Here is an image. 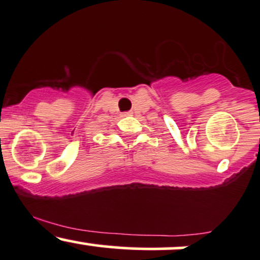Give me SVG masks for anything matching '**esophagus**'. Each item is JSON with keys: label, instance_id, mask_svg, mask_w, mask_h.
<instances>
[{"label": "esophagus", "instance_id": "1", "mask_svg": "<svg viewBox=\"0 0 260 260\" xmlns=\"http://www.w3.org/2000/svg\"><path fill=\"white\" fill-rule=\"evenodd\" d=\"M131 114H133V112H124L123 113L124 117H127V115H131Z\"/></svg>", "mask_w": 260, "mask_h": 260}]
</instances>
